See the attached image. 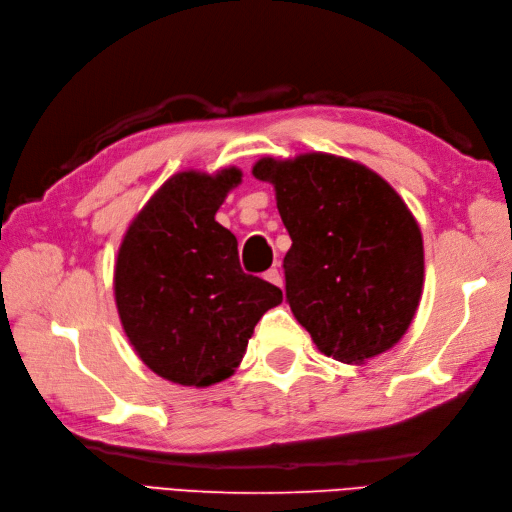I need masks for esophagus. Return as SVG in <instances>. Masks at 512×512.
Masks as SVG:
<instances>
[{
	"instance_id": "esophagus-1",
	"label": "esophagus",
	"mask_w": 512,
	"mask_h": 512,
	"mask_svg": "<svg viewBox=\"0 0 512 512\" xmlns=\"http://www.w3.org/2000/svg\"><path fill=\"white\" fill-rule=\"evenodd\" d=\"M265 280H267L269 284L277 286V288H284V277H282V273L277 271V269H269V271L265 273Z\"/></svg>"
}]
</instances>
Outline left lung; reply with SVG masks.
<instances>
[{"instance_id":"1","label":"left lung","mask_w":512,"mask_h":512,"mask_svg":"<svg viewBox=\"0 0 512 512\" xmlns=\"http://www.w3.org/2000/svg\"><path fill=\"white\" fill-rule=\"evenodd\" d=\"M292 239L286 301L320 352L361 365L393 348L416 314L425 254L414 215L378 173L331 153L262 158Z\"/></svg>"}]
</instances>
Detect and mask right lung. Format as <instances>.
Instances as JSON below:
<instances>
[{
  "label": "right lung",
  "mask_w": 512,
  "mask_h": 512,
  "mask_svg": "<svg viewBox=\"0 0 512 512\" xmlns=\"http://www.w3.org/2000/svg\"><path fill=\"white\" fill-rule=\"evenodd\" d=\"M241 183L215 175L170 177L138 211L115 262V303L141 361L164 380L205 389L235 374L256 322L282 290L243 273L237 239L215 222Z\"/></svg>",
  "instance_id": "obj_1"
}]
</instances>
